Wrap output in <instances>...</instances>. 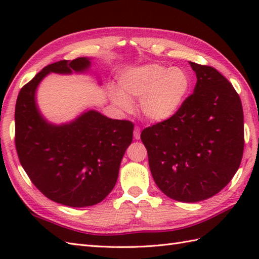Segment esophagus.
<instances>
[{
	"label": "esophagus",
	"mask_w": 259,
	"mask_h": 259,
	"mask_svg": "<svg viewBox=\"0 0 259 259\" xmlns=\"http://www.w3.org/2000/svg\"><path fill=\"white\" fill-rule=\"evenodd\" d=\"M140 134H141V130L139 126H136L135 128V131H134V137L136 140H139L140 139Z\"/></svg>",
	"instance_id": "obj_1"
}]
</instances>
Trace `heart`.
I'll return each mask as SVG.
<instances>
[{
	"label": "heart",
	"mask_w": 259,
	"mask_h": 259,
	"mask_svg": "<svg viewBox=\"0 0 259 259\" xmlns=\"http://www.w3.org/2000/svg\"><path fill=\"white\" fill-rule=\"evenodd\" d=\"M188 71L151 63L140 65L121 75L120 89L112 88L110 98L123 111L133 109V101L139 100V110L152 122L171 119L183 108L191 89Z\"/></svg>",
	"instance_id": "b5f03b06"
}]
</instances>
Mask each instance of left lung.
Returning <instances> with one entry per match:
<instances>
[{"instance_id":"1","label":"left lung","mask_w":259,"mask_h":259,"mask_svg":"<svg viewBox=\"0 0 259 259\" xmlns=\"http://www.w3.org/2000/svg\"><path fill=\"white\" fill-rule=\"evenodd\" d=\"M194 93L171 119L141 133L158 188L171 199L197 202L226 187L244 151V113L232 83L207 65L189 62Z\"/></svg>"}]
</instances>
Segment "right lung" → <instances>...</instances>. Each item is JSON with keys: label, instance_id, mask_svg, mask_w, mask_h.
<instances>
[{"label": "right lung", "instance_id": "right-lung-1", "mask_svg": "<svg viewBox=\"0 0 259 259\" xmlns=\"http://www.w3.org/2000/svg\"><path fill=\"white\" fill-rule=\"evenodd\" d=\"M90 68L91 58L85 57L47 65L22 88L15 106L22 167L49 199L75 208L97 205L111 192L134 124L96 110H85L70 122L52 123L37 107L36 90L48 74L87 73Z\"/></svg>", "mask_w": 259, "mask_h": 259}]
</instances>
